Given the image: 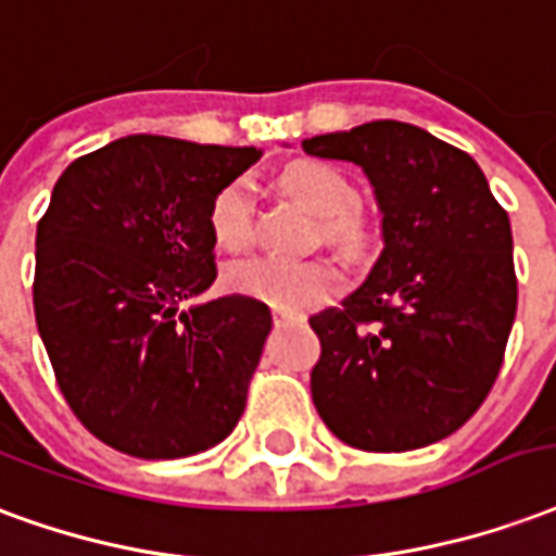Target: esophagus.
Masks as SVG:
<instances>
[{
    "mask_svg": "<svg viewBox=\"0 0 556 556\" xmlns=\"http://www.w3.org/2000/svg\"><path fill=\"white\" fill-rule=\"evenodd\" d=\"M275 323H278V326H287V323H305V317L295 314V311H281V307H275Z\"/></svg>",
    "mask_w": 556,
    "mask_h": 556,
    "instance_id": "esophagus-1",
    "label": "esophagus"
}]
</instances>
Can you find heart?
Here are the masks:
<instances>
[{"label": "heart", "instance_id": "1", "mask_svg": "<svg viewBox=\"0 0 556 556\" xmlns=\"http://www.w3.org/2000/svg\"><path fill=\"white\" fill-rule=\"evenodd\" d=\"M283 192H290L317 218H323V237L334 249L346 254H364L370 245V230L355 206V186L328 165L299 162L290 165L281 177ZM210 230L218 249L242 251L254 233V204H251L249 180H233L213 198L210 206ZM230 290L254 295L266 305L295 311L326 299L340 287V273L331 263H283L254 257V261L230 263L225 273Z\"/></svg>", "mask_w": 556, "mask_h": 556}]
</instances>
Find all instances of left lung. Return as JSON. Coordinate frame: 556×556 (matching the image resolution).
<instances>
[{"instance_id": "left-lung-1", "label": "left lung", "mask_w": 556, "mask_h": 556, "mask_svg": "<svg viewBox=\"0 0 556 556\" xmlns=\"http://www.w3.org/2000/svg\"><path fill=\"white\" fill-rule=\"evenodd\" d=\"M302 150L358 165L382 213L367 278L311 317L319 417L370 453L447 439L483 406L516 319L506 210L468 153L403 121L314 136Z\"/></svg>"}]
</instances>
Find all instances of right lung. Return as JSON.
Masks as SVG:
<instances>
[{"label":"right lung","instance_id":"add662e5","mask_svg":"<svg viewBox=\"0 0 556 556\" xmlns=\"http://www.w3.org/2000/svg\"><path fill=\"white\" fill-rule=\"evenodd\" d=\"M257 160V148L127 136L52 189L35 319L67 406L109 447L180 459L237 427L273 314L239 293L184 305L216 281L213 198Z\"/></svg>","mask_w":556,"mask_h":556}]
</instances>
